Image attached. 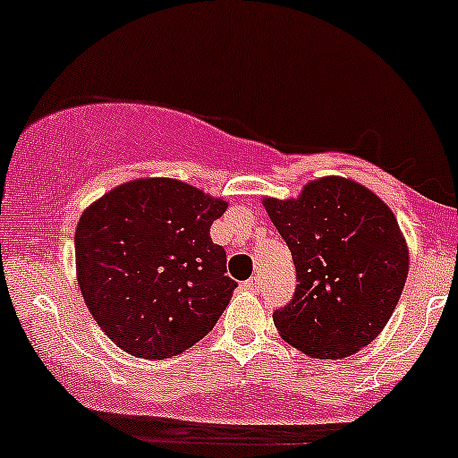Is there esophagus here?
Instances as JSON below:
<instances>
[{
	"label": "esophagus",
	"mask_w": 458,
	"mask_h": 458,
	"mask_svg": "<svg viewBox=\"0 0 458 458\" xmlns=\"http://www.w3.org/2000/svg\"><path fill=\"white\" fill-rule=\"evenodd\" d=\"M243 286H245L250 293H259V291H260V280H259V276L250 277V280L243 282Z\"/></svg>",
	"instance_id": "obj_1"
}]
</instances>
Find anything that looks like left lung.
I'll return each instance as SVG.
<instances>
[{"label": "left lung", "mask_w": 458, "mask_h": 458, "mask_svg": "<svg viewBox=\"0 0 458 458\" xmlns=\"http://www.w3.org/2000/svg\"><path fill=\"white\" fill-rule=\"evenodd\" d=\"M297 269L291 303L273 312L277 334L314 360H343L390 320L409 273L407 241L392 208L343 176L308 182L297 198H265Z\"/></svg>", "instance_id": "left-lung-1"}]
</instances>
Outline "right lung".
<instances>
[{"label": "right lung", "mask_w": 458, "mask_h": 458, "mask_svg": "<svg viewBox=\"0 0 458 458\" xmlns=\"http://www.w3.org/2000/svg\"><path fill=\"white\" fill-rule=\"evenodd\" d=\"M222 198L174 178H138L92 202L75 230L83 301L114 344L165 360L202 340L236 282L211 225Z\"/></svg>", "instance_id": "obj_1"}]
</instances>
